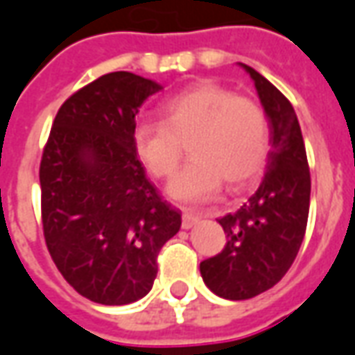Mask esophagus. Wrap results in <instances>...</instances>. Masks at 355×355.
Returning <instances> with one entry per match:
<instances>
[{
    "label": "esophagus",
    "mask_w": 355,
    "mask_h": 355,
    "mask_svg": "<svg viewBox=\"0 0 355 355\" xmlns=\"http://www.w3.org/2000/svg\"><path fill=\"white\" fill-rule=\"evenodd\" d=\"M198 218L197 214H191V212H183V218H182V227L183 230H191L193 225H197L198 223Z\"/></svg>",
    "instance_id": "obj_1"
}]
</instances>
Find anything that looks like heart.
I'll return each mask as SVG.
<instances>
[{
    "mask_svg": "<svg viewBox=\"0 0 355 355\" xmlns=\"http://www.w3.org/2000/svg\"><path fill=\"white\" fill-rule=\"evenodd\" d=\"M164 120L133 128V149L158 180L178 172L183 143L191 160L168 187L178 202H200L222 189L223 180L241 187L254 180L270 150V124L262 105L230 87L202 80L175 93L162 107Z\"/></svg>",
    "mask_w": 355,
    "mask_h": 355,
    "instance_id": "heart-1",
    "label": "heart"
}]
</instances>
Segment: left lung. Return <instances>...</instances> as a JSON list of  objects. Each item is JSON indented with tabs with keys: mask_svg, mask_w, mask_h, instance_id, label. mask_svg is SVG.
I'll return each mask as SVG.
<instances>
[{
	"mask_svg": "<svg viewBox=\"0 0 355 355\" xmlns=\"http://www.w3.org/2000/svg\"><path fill=\"white\" fill-rule=\"evenodd\" d=\"M263 112L270 122L268 166L252 197L218 222L227 245L200 262V275L225 300H248L277 285L304 241L310 212V168L300 124L283 93L250 67Z\"/></svg>",
	"mask_w": 355,
	"mask_h": 355,
	"instance_id": "1",
	"label": "left lung"
}]
</instances>
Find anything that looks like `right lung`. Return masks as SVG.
Returning <instances> with one entry per match:
<instances>
[{"mask_svg":"<svg viewBox=\"0 0 355 355\" xmlns=\"http://www.w3.org/2000/svg\"><path fill=\"white\" fill-rule=\"evenodd\" d=\"M160 89L124 70L93 80L62 103L44 149L45 245L92 302L124 306L149 294L158 252L182 227L133 149L139 107Z\"/></svg>","mask_w":355,"mask_h":355,"instance_id":"obj_1","label":"right lung"}]
</instances>
